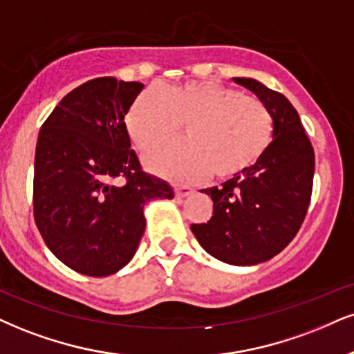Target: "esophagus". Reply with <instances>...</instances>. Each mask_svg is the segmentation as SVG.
I'll use <instances>...</instances> for the list:
<instances>
[{"label":"esophagus","mask_w":354,"mask_h":354,"mask_svg":"<svg viewBox=\"0 0 354 354\" xmlns=\"http://www.w3.org/2000/svg\"><path fill=\"white\" fill-rule=\"evenodd\" d=\"M192 192H194V190H192L190 187H185V185H176V187H174V194H176L177 198L189 197Z\"/></svg>","instance_id":"34e87169"}]
</instances>
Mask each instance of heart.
Wrapping results in <instances>:
<instances>
[{
	"label": "heart",
	"mask_w": 354,
	"mask_h": 354,
	"mask_svg": "<svg viewBox=\"0 0 354 354\" xmlns=\"http://www.w3.org/2000/svg\"><path fill=\"white\" fill-rule=\"evenodd\" d=\"M124 126L139 151L167 142L185 128L187 142L144 156L147 169L178 182L200 180L210 172L218 178L244 174L263 159L274 138L269 108L218 82L144 91L129 106Z\"/></svg>",
	"instance_id": "obj_1"
}]
</instances>
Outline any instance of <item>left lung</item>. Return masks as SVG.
Returning a JSON list of instances; mask_svg holds the SVG:
<instances>
[{"instance_id": "8db88e82", "label": "left lung", "mask_w": 354, "mask_h": 354, "mask_svg": "<svg viewBox=\"0 0 354 354\" xmlns=\"http://www.w3.org/2000/svg\"><path fill=\"white\" fill-rule=\"evenodd\" d=\"M269 108L274 139L254 167L212 189L213 216L190 226L203 250L223 263H264L294 239L310 205L315 152L299 113L279 91L234 77Z\"/></svg>"}]
</instances>
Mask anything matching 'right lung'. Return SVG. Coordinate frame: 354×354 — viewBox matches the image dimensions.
I'll return each mask as SVG.
<instances>
[{"mask_svg":"<svg viewBox=\"0 0 354 354\" xmlns=\"http://www.w3.org/2000/svg\"><path fill=\"white\" fill-rule=\"evenodd\" d=\"M139 82L100 77L55 106L39 133L34 160V220L65 266L91 277L124 268L146 228L142 208L172 198L146 174L124 126Z\"/></svg>","mask_w":354,"mask_h":354,"instance_id":"obj_1","label":"right lung"}]
</instances>
